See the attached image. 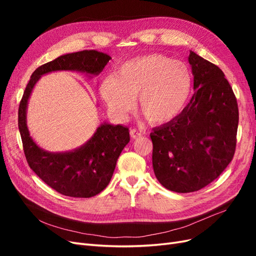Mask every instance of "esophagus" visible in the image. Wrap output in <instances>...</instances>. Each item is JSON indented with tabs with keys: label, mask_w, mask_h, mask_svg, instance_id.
I'll use <instances>...</instances> for the list:
<instances>
[{
	"label": "esophagus",
	"mask_w": 256,
	"mask_h": 256,
	"mask_svg": "<svg viewBox=\"0 0 256 256\" xmlns=\"http://www.w3.org/2000/svg\"><path fill=\"white\" fill-rule=\"evenodd\" d=\"M130 136L132 138H140L142 136V132H141V131L136 130V129H131L130 130Z\"/></svg>",
	"instance_id": "1"
}]
</instances>
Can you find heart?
Here are the masks:
<instances>
[{"instance_id": "heart-1", "label": "heart", "mask_w": 256, "mask_h": 256, "mask_svg": "<svg viewBox=\"0 0 256 256\" xmlns=\"http://www.w3.org/2000/svg\"><path fill=\"white\" fill-rule=\"evenodd\" d=\"M192 86L188 66L162 54H148L125 62L118 74L100 84V96L113 116L126 120L138 104L150 124L161 125L182 112Z\"/></svg>"}]
</instances>
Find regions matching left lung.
<instances>
[{
    "label": "left lung",
    "mask_w": 256,
    "mask_h": 256,
    "mask_svg": "<svg viewBox=\"0 0 256 256\" xmlns=\"http://www.w3.org/2000/svg\"><path fill=\"white\" fill-rule=\"evenodd\" d=\"M190 102L172 120L152 129V168L164 188L188 193L214 182L235 154L238 104L221 69L190 51Z\"/></svg>",
    "instance_id": "1"
}]
</instances>
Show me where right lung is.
<instances>
[{"label":"right lung","instance_id":"1","mask_svg":"<svg viewBox=\"0 0 256 256\" xmlns=\"http://www.w3.org/2000/svg\"><path fill=\"white\" fill-rule=\"evenodd\" d=\"M111 56L96 50H84L60 56L38 67L23 92L18 111V126L30 168L52 189L66 196L92 198L109 184L122 150L129 141V129L104 122L78 148L51 152L40 148L26 126L28 98L40 76L53 72H79L98 76Z\"/></svg>","mask_w":256,"mask_h":256}]
</instances>
